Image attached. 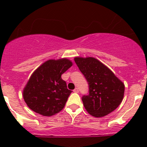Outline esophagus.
Returning a JSON list of instances; mask_svg holds the SVG:
<instances>
[{
    "label": "esophagus",
    "mask_w": 147,
    "mask_h": 147,
    "mask_svg": "<svg viewBox=\"0 0 147 147\" xmlns=\"http://www.w3.org/2000/svg\"><path fill=\"white\" fill-rule=\"evenodd\" d=\"M74 93H79V89H78V88H75V89L74 90Z\"/></svg>",
    "instance_id": "1"
}]
</instances>
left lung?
<instances>
[{"instance_id": "8db88e82", "label": "left lung", "mask_w": 147, "mask_h": 147, "mask_svg": "<svg viewBox=\"0 0 147 147\" xmlns=\"http://www.w3.org/2000/svg\"><path fill=\"white\" fill-rule=\"evenodd\" d=\"M74 61L89 85V94L82 98L88 113L99 118L115 110L124 98V83L97 59L75 57Z\"/></svg>"}]
</instances>
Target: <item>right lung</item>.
I'll return each mask as SVG.
<instances>
[{
    "label": "right lung",
    "mask_w": 147,
    "mask_h": 147,
    "mask_svg": "<svg viewBox=\"0 0 147 147\" xmlns=\"http://www.w3.org/2000/svg\"><path fill=\"white\" fill-rule=\"evenodd\" d=\"M71 66V61L63 58L49 59L37 67L23 89L27 106L44 116L60 112L72 92L61 76Z\"/></svg>",
    "instance_id": "obj_1"
}]
</instances>
